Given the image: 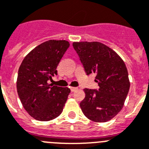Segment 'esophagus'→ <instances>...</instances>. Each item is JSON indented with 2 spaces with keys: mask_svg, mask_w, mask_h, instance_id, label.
<instances>
[{
  "mask_svg": "<svg viewBox=\"0 0 149 149\" xmlns=\"http://www.w3.org/2000/svg\"><path fill=\"white\" fill-rule=\"evenodd\" d=\"M78 90V87H70V90L71 92H75Z\"/></svg>",
  "mask_w": 149,
  "mask_h": 149,
  "instance_id": "1",
  "label": "esophagus"
}]
</instances>
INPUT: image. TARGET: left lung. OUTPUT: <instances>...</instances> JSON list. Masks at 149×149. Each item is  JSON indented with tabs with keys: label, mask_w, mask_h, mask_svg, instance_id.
Listing matches in <instances>:
<instances>
[{
	"label": "left lung",
	"mask_w": 149,
	"mask_h": 149,
	"mask_svg": "<svg viewBox=\"0 0 149 149\" xmlns=\"http://www.w3.org/2000/svg\"><path fill=\"white\" fill-rule=\"evenodd\" d=\"M87 75L95 73L98 89H84L80 107L87 118L107 122L123 108L130 83L124 62L116 52L98 42H73Z\"/></svg>",
	"instance_id": "8db88e82"
}]
</instances>
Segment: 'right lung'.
I'll use <instances>...</instances> for the list:
<instances>
[{"label":"right lung","instance_id":"1","mask_svg":"<svg viewBox=\"0 0 149 149\" xmlns=\"http://www.w3.org/2000/svg\"><path fill=\"white\" fill-rule=\"evenodd\" d=\"M69 46L65 40H48L34 48L20 65L17 80L18 96L24 109L36 120H53L63 110L70 90L48 84V81L57 75L58 64Z\"/></svg>","mask_w":149,"mask_h":149}]
</instances>
